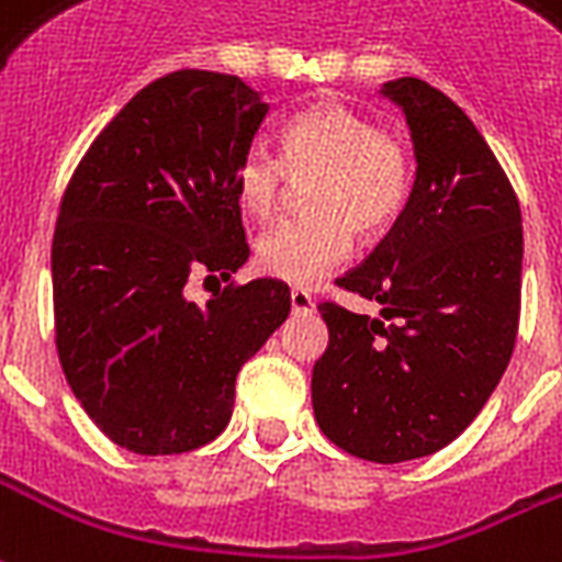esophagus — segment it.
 Segmentation results:
<instances>
[{"instance_id":"1","label":"esophagus","mask_w":562,"mask_h":562,"mask_svg":"<svg viewBox=\"0 0 562 562\" xmlns=\"http://www.w3.org/2000/svg\"><path fill=\"white\" fill-rule=\"evenodd\" d=\"M292 310L294 313H313L315 310L313 294L303 292V289H292Z\"/></svg>"}]
</instances>
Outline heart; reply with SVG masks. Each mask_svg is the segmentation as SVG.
I'll return each mask as SVG.
<instances>
[{"label": "heart", "instance_id": "heart-1", "mask_svg": "<svg viewBox=\"0 0 562 562\" xmlns=\"http://www.w3.org/2000/svg\"><path fill=\"white\" fill-rule=\"evenodd\" d=\"M282 164L247 151L235 166V196L252 220L280 207L285 176L306 181V211L256 240V268L273 280L315 285L339 268L355 232L378 238L396 223L411 193V160L393 133L378 131L363 112L339 101H318L297 112L282 131Z\"/></svg>", "mask_w": 562, "mask_h": 562}]
</instances>
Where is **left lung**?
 Here are the masks:
<instances>
[{"label":"left lung","mask_w":562,"mask_h":562,"mask_svg":"<svg viewBox=\"0 0 562 562\" xmlns=\"http://www.w3.org/2000/svg\"><path fill=\"white\" fill-rule=\"evenodd\" d=\"M414 143V187L360 268L336 280L381 318L322 303L318 429L357 459L431 456L468 429L506 372L521 313V207L461 106L417 77L384 82Z\"/></svg>","instance_id":"8db88e82"}]
</instances>
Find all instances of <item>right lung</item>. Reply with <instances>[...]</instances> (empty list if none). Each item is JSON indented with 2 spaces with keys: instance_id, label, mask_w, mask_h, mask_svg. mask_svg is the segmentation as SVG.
I'll list each match as a JSON object with an SVG mask.
<instances>
[{
  "instance_id": "obj_1",
  "label": "right lung",
  "mask_w": 562,
  "mask_h": 562,
  "mask_svg": "<svg viewBox=\"0 0 562 562\" xmlns=\"http://www.w3.org/2000/svg\"><path fill=\"white\" fill-rule=\"evenodd\" d=\"M270 103L240 77L166 74L124 103L61 196L53 235L56 348L74 396L124 450L176 456L226 429L240 366L289 318L280 280L205 306L190 273L249 259L235 166Z\"/></svg>"
}]
</instances>
